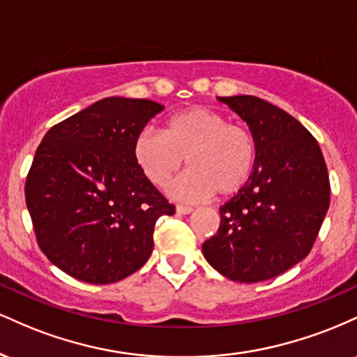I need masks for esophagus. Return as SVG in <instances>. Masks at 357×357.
<instances>
[{
    "label": "esophagus",
    "mask_w": 357,
    "mask_h": 357,
    "mask_svg": "<svg viewBox=\"0 0 357 357\" xmlns=\"http://www.w3.org/2000/svg\"><path fill=\"white\" fill-rule=\"evenodd\" d=\"M176 211H178L179 215H190V213H192V208L186 206V204H178V206H176Z\"/></svg>",
    "instance_id": "1"
}]
</instances>
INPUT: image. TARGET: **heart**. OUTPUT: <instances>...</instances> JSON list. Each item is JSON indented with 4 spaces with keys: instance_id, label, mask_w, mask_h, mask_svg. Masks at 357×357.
Instances as JSON below:
<instances>
[{
    "instance_id": "heart-1",
    "label": "heart",
    "mask_w": 357,
    "mask_h": 357,
    "mask_svg": "<svg viewBox=\"0 0 357 357\" xmlns=\"http://www.w3.org/2000/svg\"><path fill=\"white\" fill-rule=\"evenodd\" d=\"M134 161L151 184L166 190L186 159L191 167L173 186V195L195 202L216 191L238 192L257 162L255 137L245 126L204 105H191L166 119L162 134L142 130L132 146Z\"/></svg>"
}]
</instances>
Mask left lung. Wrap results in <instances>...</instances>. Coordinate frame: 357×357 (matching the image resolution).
I'll list each match as a JSON object with an SVG mask.
<instances>
[{
	"mask_svg": "<svg viewBox=\"0 0 357 357\" xmlns=\"http://www.w3.org/2000/svg\"><path fill=\"white\" fill-rule=\"evenodd\" d=\"M257 142L250 181L220 208V228L203 255L230 280L273 278L309 255L331 202L317 141L296 117L253 96L220 97Z\"/></svg>",
	"mask_w": 357,
	"mask_h": 357,
	"instance_id": "1",
	"label": "left lung"
}]
</instances>
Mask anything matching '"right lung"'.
Returning a JSON list of instances; mask_svg holds the SVG:
<instances>
[{
    "mask_svg": "<svg viewBox=\"0 0 357 357\" xmlns=\"http://www.w3.org/2000/svg\"><path fill=\"white\" fill-rule=\"evenodd\" d=\"M165 109L146 99L107 97L45 134L24 196L38 247L65 273L114 284L137 272L171 204L141 173L134 141Z\"/></svg>",
    "mask_w": 357,
    "mask_h": 357,
    "instance_id": "obj_1",
    "label": "right lung"
}]
</instances>
